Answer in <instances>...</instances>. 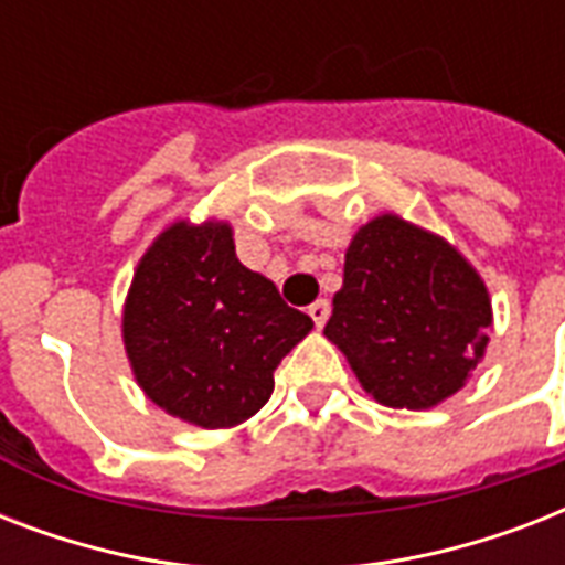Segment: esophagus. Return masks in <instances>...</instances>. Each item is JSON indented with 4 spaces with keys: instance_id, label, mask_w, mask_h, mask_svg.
I'll use <instances>...</instances> for the list:
<instances>
[{
    "instance_id": "esophagus-1",
    "label": "esophagus",
    "mask_w": 565,
    "mask_h": 565,
    "mask_svg": "<svg viewBox=\"0 0 565 565\" xmlns=\"http://www.w3.org/2000/svg\"><path fill=\"white\" fill-rule=\"evenodd\" d=\"M308 313H310V319H313V322H317V328H322L328 322V313H331V305H328L326 299H317L313 301V305H310L308 308Z\"/></svg>"
}]
</instances>
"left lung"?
Listing matches in <instances>:
<instances>
[{"label":"left lung","instance_id":"1","mask_svg":"<svg viewBox=\"0 0 565 565\" xmlns=\"http://www.w3.org/2000/svg\"><path fill=\"white\" fill-rule=\"evenodd\" d=\"M492 299L446 237L377 213L345 248L322 334L384 407L428 411L463 390L487 354Z\"/></svg>","mask_w":565,"mask_h":565}]
</instances>
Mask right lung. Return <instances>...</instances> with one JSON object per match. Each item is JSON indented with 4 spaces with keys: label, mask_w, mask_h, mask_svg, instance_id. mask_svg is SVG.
<instances>
[{
    "label": "right lung",
    "mask_w": 565,
    "mask_h": 565,
    "mask_svg": "<svg viewBox=\"0 0 565 565\" xmlns=\"http://www.w3.org/2000/svg\"><path fill=\"white\" fill-rule=\"evenodd\" d=\"M266 275L234 252L225 220H175L152 239L122 305L137 386L195 428H237L273 395L275 370L310 334Z\"/></svg>",
    "instance_id": "add662e5"
}]
</instances>
